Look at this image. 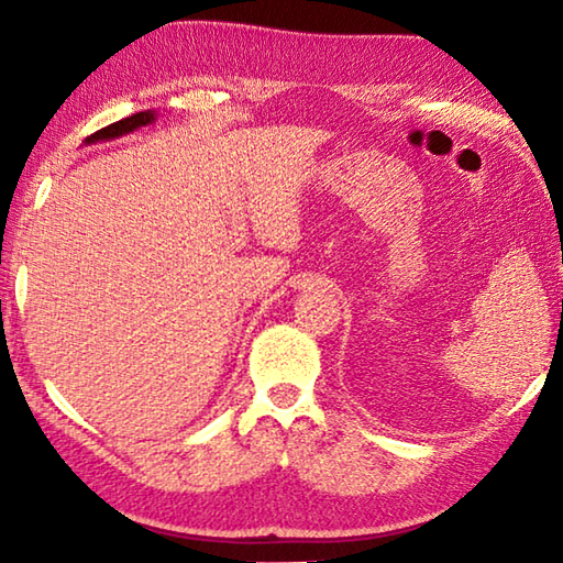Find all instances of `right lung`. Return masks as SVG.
<instances>
[{
  "label": "right lung",
  "instance_id": "obj_1",
  "mask_svg": "<svg viewBox=\"0 0 563 563\" xmlns=\"http://www.w3.org/2000/svg\"><path fill=\"white\" fill-rule=\"evenodd\" d=\"M154 121H156L154 111H139V113H133V117H126V119H121L117 123H111V126H107V129L91 133L87 141H89V144H97V141L119 139V136H123V133H131V131H136L141 126H148V123H154Z\"/></svg>",
  "mask_w": 563,
  "mask_h": 563
}]
</instances>
